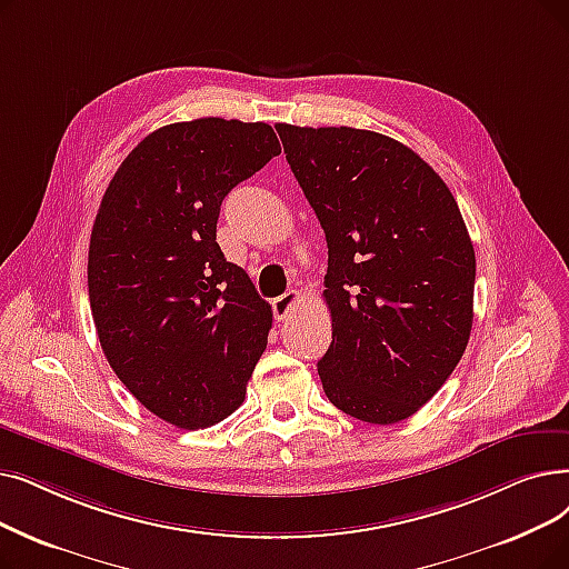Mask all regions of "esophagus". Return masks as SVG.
<instances>
[{"label": "esophagus", "instance_id": "esophagus-1", "mask_svg": "<svg viewBox=\"0 0 569 569\" xmlns=\"http://www.w3.org/2000/svg\"><path fill=\"white\" fill-rule=\"evenodd\" d=\"M298 302H300V292L298 290L283 292L281 298H277L274 302H271V309H274V318L277 320H286L295 311V305H298Z\"/></svg>", "mask_w": 569, "mask_h": 569}]
</instances>
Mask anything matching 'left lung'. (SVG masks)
<instances>
[{
	"label": "left lung",
	"mask_w": 569,
	"mask_h": 569,
	"mask_svg": "<svg viewBox=\"0 0 569 569\" xmlns=\"http://www.w3.org/2000/svg\"><path fill=\"white\" fill-rule=\"evenodd\" d=\"M286 160L328 241V400L390 426L451 377L475 318V246L451 190L411 148L356 128L279 122Z\"/></svg>",
	"instance_id": "obj_1"
}]
</instances>
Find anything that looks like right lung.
<instances>
[{"label": "right lung", "instance_id": "obj_1", "mask_svg": "<svg viewBox=\"0 0 569 569\" xmlns=\"http://www.w3.org/2000/svg\"><path fill=\"white\" fill-rule=\"evenodd\" d=\"M281 143L267 122H171L134 146L97 211L88 295L116 377L162 421L197 430L246 398L271 307L216 241L226 194Z\"/></svg>", "mask_w": 569, "mask_h": 569}]
</instances>
